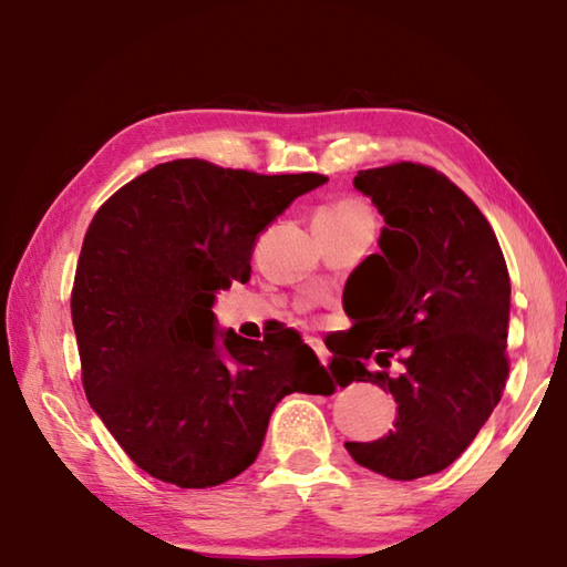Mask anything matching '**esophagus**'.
<instances>
[{"mask_svg":"<svg viewBox=\"0 0 567 567\" xmlns=\"http://www.w3.org/2000/svg\"><path fill=\"white\" fill-rule=\"evenodd\" d=\"M307 343H309V347L315 349V353H317L321 363H327V361H329V351H327L324 347H321V341H319V339H307Z\"/></svg>","mask_w":567,"mask_h":567,"instance_id":"obj_1","label":"esophagus"}]
</instances>
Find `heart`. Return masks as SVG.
<instances>
[{"mask_svg":"<svg viewBox=\"0 0 567 567\" xmlns=\"http://www.w3.org/2000/svg\"><path fill=\"white\" fill-rule=\"evenodd\" d=\"M319 214L337 216V218H359V216H369V210L363 208V204L353 202V198H343V202H337V204H331L327 208H321Z\"/></svg>","mask_w":567,"mask_h":567,"instance_id":"1","label":"heart"}]
</instances>
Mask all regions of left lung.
Here are the masks:
<instances>
[{
    "mask_svg": "<svg viewBox=\"0 0 567 567\" xmlns=\"http://www.w3.org/2000/svg\"><path fill=\"white\" fill-rule=\"evenodd\" d=\"M353 186L385 228L381 252L343 290L353 327L329 347L331 371L339 385L369 381L395 398V430L347 450L361 467L410 482L450 467L502 401L512 280L489 220L445 174L398 162L359 172ZM393 355L401 377L364 369Z\"/></svg>",
    "mask_w": 567,
    "mask_h": 567,
    "instance_id": "8db88e82",
    "label": "left lung"
}]
</instances>
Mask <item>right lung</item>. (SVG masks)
Wrapping results in <instances>:
<instances>
[{"instance_id": "add662e5", "label": "right lung", "mask_w": 567, "mask_h": 567, "mask_svg": "<svg viewBox=\"0 0 567 567\" xmlns=\"http://www.w3.org/2000/svg\"><path fill=\"white\" fill-rule=\"evenodd\" d=\"M321 174L265 176L204 159L140 174L97 208L71 317L87 403L127 457L182 489L218 486L258 457L287 393H334L295 329L216 337L218 290L250 280L260 233Z\"/></svg>"}]
</instances>
